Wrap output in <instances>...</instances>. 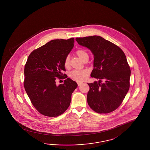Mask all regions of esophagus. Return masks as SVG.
<instances>
[{
    "label": "esophagus",
    "mask_w": 150,
    "mask_h": 150,
    "mask_svg": "<svg viewBox=\"0 0 150 150\" xmlns=\"http://www.w3.org/2000/svg\"><path fill=\"white\" fill-rule=\"evenodd\" d=\"M82 83H79H79H77V84H78V86H81V85H82Z\"/></svg>",
    "instance_id": "obj_1"
}]
</instances>
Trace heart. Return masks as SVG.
Segmentation results:
<instances>
[{
    "label": "heart",
    "mask_w": 150,
    "mask_h": 150,
    "mask_svg": "<svg viewBox=\"0 0 150 150\" xmlns=\"http://www.w3.org/2000/svg\"><path fill=\"white\" fill-rule=\"evenodd\" d=\"M75 54L83 62L87 58H88V52L83 49H79L75 52ZM64 66L65 68L68 69L70 67V60L69 57H66L64 60ZM69 76L72 79L76 82H82L85 81L88 79V71L87 69L75 70L71 72Z\"/></svg>",
    "instance_id": "obj_1"
}]
</instances>
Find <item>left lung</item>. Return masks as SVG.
Instances as JSON below:
<instances>
[{
  "label": "left lung",
  "instance_id": "1",
  "mask_svg": "<svg viewBox=\"0 0 150 150\" xmlns=\"http://www.w3.org/2000/svg\"><path fill=\"white\" fill-rule=\"evenodd\" d=\"M76 40L93 54L91 76L99 79L98 82L88 83V105L97 113L112 112L122 104L130 86V67L124 52L100 36L76 38ZM103 80L105 82L102 83Z\"/></svg>",
  "mask_w": 150,
  "mask_h": 150
}]
</instances>
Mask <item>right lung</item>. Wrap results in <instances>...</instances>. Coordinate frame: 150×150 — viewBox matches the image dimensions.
<instances>
[{"instance_id": "add662e5", "label": "right lung", "mask_w": 150, "mask_h": 150, "mask_svg": "<svg viewBox=\"0 0 150 150\" xmlns=\"http://www.w3.org/2000/svg\"><path fill=\"white\" fill-rule=\"evenodd\" d=\"M74 45V38L52 40L32 52L24 67V86L32 104L44 116L55 117L69 107L77 86L67 78L64 60ZM67 79L57 86L56 78Z\"/></svg>"}]
</instances>
